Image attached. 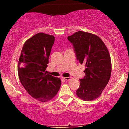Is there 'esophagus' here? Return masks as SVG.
Wrapping results in <instances>:
<instances>
[{
	"label": "esophagus",
	"instance_id": "1",
	"mask_svg": "<svg viewBox=\"0 0 129 129\" xmlns=\"http://www.w3.org/2000/svg\"><path fill=\"white\" fill-rule=\"evenodd\" d=\"M71 78H70V77H68V78H67V77H63V79L66 80V81H69L70 79Z\"/></svg>",
	"mask_w": 129,
	"mask_h": 129
}]
</instances>
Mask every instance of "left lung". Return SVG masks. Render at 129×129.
<instances>
[{
    "instance_id": "obj_1",
    "label": "left lung",
    "mask_w": 129,
    "mask_h": 129,
    "mask_svg": "<svg viewBox=\"0 0 129 129\" xmlns=\"http://www.w3.org/2000/svg\"><path fill=\"white\" fill-rule=\"evenodd\" d=\"M67 39L73 44L77 59L85 66V76L79 79L76 95L85 101L95 100L101 94L111 76L109 50L100 37L90 33L79 31Z\"/></svg>"
}]
</instances>
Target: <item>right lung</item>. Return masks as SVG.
I'll return each instance as SVG.
<instances>
[{
  "mask_svg": "<svg viewBox=\"0 0 129 129\" xmlns=\"http://www.w3.org/2000/svg\"><path fill=\"white\" fill-rule=\"evenodd\" d=\"M54 42L52 35L36 34L24 43L18 61L17 72L22 85L31 96L42 103L55 96L61 85L59 78L45 73Z\"/></svg>",
  "mask_w": 129,
  "mask_h": 129,
  "instance_id": "right-lung-1",
  "label": "right lung"
}]
</instances>
